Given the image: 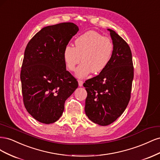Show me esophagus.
Instances as JSON below:
<instances>
[{"instance_id":"1","label":"esophagus","mask_w":160,"mask_h":160,"mask_svg":"<svg viewBox=\"0 0 160 160\" xmlns=\"http://www.w3.org/2000/svg\"><path fill=\"white\" fill-rule=\"evenodd\" d=\"M78 83H79V85L80 87L83 86V81H81V80H79V81H78Z\"/></svg>"}]
</instances>
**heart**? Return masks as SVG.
Returning <instances> with one entry per match:
<instances>
[{
    "mask_svg": "<svg viewBox=\"0 0 160 160\" xmlns=\"http://www.w3.org/2000/svg\"><path fill=\"white\" fill-rule=\"evenodd\" d=\"M113 43L109 37H103L93 31H89L77 37L75 47L66 45L62 57L67 68L74 71L77 67L76 76L85 78L93 71L98 73L103 71L110 61L113 52Z\"/></svg>",
    "mask_w": 160,
    "mask_h": 160,
    "instance_id": "b5f03b06",
    "label": "heart"
}]
</instances>
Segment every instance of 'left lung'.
Segmentation results:
<instances>
[{"label":"left lung","instance_id":"left-lung-1","mask_svg":"<svg viewBox=\"0 0 160 160\" xmlns=\"http://www.w3.org/2000/svg\"><path fill=\"white\" fill-rule=\"evenodd\" d=\"M114 49L105 69L85 81L88 92L85 111L88 118L102 126L114 122L126 109L133 79L132 54L128 43L109 29Z\"/></svg>","mask_w":160,"mask_h":160}]
</instances>
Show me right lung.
<instances>
[{"instance_id": "obj_1", "label": "right lung", "mask_w": 160, "mask_h": 160, "mask_svg": "<svg viewBox=\"0 0 160 160\" xmlns=\"http://www.w3.org/2000/svg\"><path fill=\"white\" fill-rule=\"evenodd\" d=\"M78 31L72 22L47 26L26 47L21 71L23 102L28 113L41 123L57 122L65 101L78 88L62 57L65 47Z\"/></svg>"}]
</instances>
